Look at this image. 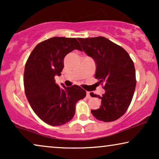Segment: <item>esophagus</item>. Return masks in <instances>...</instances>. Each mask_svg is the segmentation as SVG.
Instances as JSON below:
<instances>
[{
	"label": "esophagus",
	"mask_w": 159,
	"mask_h": 159,
	"mask_svg": "<svg viewBox=\"0 0 159 159\" xmlns=\"http://www.w3.org/2000/svg\"><path fill=\"white\" fill-rule=\"evenodd\" d=\"M86 97H87V98H88V99H90V98H91V96H90V92H87V95H86Z\"/></svg>",
	"instance_id": "1"
}]
</instances>
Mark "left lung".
Instances as JSON below:
<instances>
[{"label": "left lung", "mask_w": 159, "mask_h": 159, "mask_svg": "<svg viewBox=\"0 0 159 159\" xmlns=\"http://www.w3.org/2000/svg\"><path fill=\"white\" fill-rule=\"evenodd\" d=\"M78 40L84 53L95 61V79L104 84L102 96L90 93L92 97L101 99V107L91 113L100 121L116 120L126 112L133 97L136 86L134 63L123 48L104 37Z\"/></svg>", "instance_id": "1"}]
</instances>
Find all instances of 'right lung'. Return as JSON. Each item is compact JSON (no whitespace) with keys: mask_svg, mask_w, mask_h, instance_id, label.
I'll return each instance as SVG.
<instances>
[{"mask_svg":"<svg viewBox=\"0 0 159 159\" xmlns=\"http://www.w3.org/2000/svg\"><path fill=\"white\" fill-rule=\"evenodd\" d=\"M75 49L81 51L76 38L54 37L38 44L27 61L24 74L25 94L32 110L48 125L68 122L75 113L76 103L86 96L78 85L60 88L56 75H61L64 59Z\"/></svg>","mask_w":159,"mask_h":159,"instance_id":"obj_1","label":"right lung"}]
</instances>
